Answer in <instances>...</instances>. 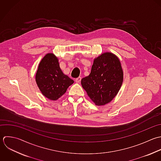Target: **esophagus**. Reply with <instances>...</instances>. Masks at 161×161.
Wrapping results in <instances>:
<instances>
[{
	"label": "esophagus",
	"mask_w": 161,
	"mask_h": 161,
	"mask_svg": "<svg viewBox=\"0 0 161 161\" xmlns=\"http://www.w3.org/2000/svg\"><path fill=\"white\" fill-rule=\"evenodd\" d=\"M81 80V77H78V78H76V79H75V81H76V83H80Z\"/></svg>",
	"instance_id": "esophagus-1"
}]
</instances>
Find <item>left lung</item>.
I'll return each instance as SVG.
<instances>
[{
	"instance_id": "1",
	"label": "left lung",
	"mask_w": 161,
	"mask_h": 161,
	"mask_svg": "<svg viewBox=\"0 0 161 161\" xmlns=\"http://www.w3.org/2000/svg\"><path fill=\"white\" fill-rule=\"evenodd\" d=\"M124 80V72L119 58L105 52L94 59L91 73L81 83L96 105L110 103L119 93Z\"/></svg>"
}]
</instances>
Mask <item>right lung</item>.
Instances as JSON below:
<instances>
[{"label": "right lung", "instance_id": "right-lung-1", "mask_svg": "<svg viewBox=\"0 0 161 161\" xmlns=\"http://www.w3.org/2000/svg\"><path fill=\"white\" fill-rule=\"evenodd\" d=\"M36 82L45 97L55 101L66 93L74 81L63 73L58 58L53 53H47L39 64Z\"/></svg>", "mask_w": 161, "mask_h": 161}]
</instances>
